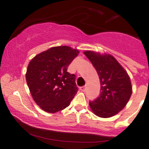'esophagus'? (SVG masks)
<instances>
[{
  "mask_svg": "<svg viewBox=\"0 0 149 149\" xmlns=\"http://www.w3.org/2000/svg\"><path fill=\"white\" fill-rule=\"evenodd\" d=\"M80 90H81V91L84 92L86 90V86H82V87H80Z\"/></svg>",
  "mask_w": 149,
  "mask_h": 149,
  "instance_id": "1",
  "label": "esophagus"
}]
</instances>
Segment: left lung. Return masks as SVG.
I'll use <instances>...</instances> for the list:
<instances>
[{
    "label": "left lung",
    "instance_id": "obj_1",
    "mask_svg": "<svg viewBox=\"0 0 149 149\" xmlns=\"http://www.w3.org/2000/svg\"><path fill=\"white\" fill-rule=\"evenodd\" d=\"M84 54L95 68L101 83V93L90 101V108L100 118L114 116L125 107L132 93L129 75L112 55L91 51Z\"/></svg>",
    "mask_w": 149,
    "mask_h": 149
}]
</instances>
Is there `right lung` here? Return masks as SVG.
I'll list each match as a JSON object with an SVG mask.
<instances>
[{
  "mask_svg": "<svg viewBox=\"0 0 149 149\" xmlns=\"http://www.w3.org/2000/svg\"><path fill=\"white\" fill-rule=\"evenodd\" d=\"M79 54L68 46L53 47L37 54L28 65L26 78L36 104L49 113L65 109L79 90L76 75L68 68Z\"/></svg>",
  "mask_w": 149,
  "mask_h": 149,
  "instance_id": "1",
  "label": "right lung"
}]
</instances>
